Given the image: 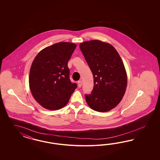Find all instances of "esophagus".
<instances>
[{
  "label": "esophagus",
  "instance_id": "1",
  "mask_svg": "<svg viewBox=\"0 0 160 160\" xmlns=\"http://www.w3.org/2000/svg\"><path fill=\"white\" fill-rule=\"evenodd\" d=\"M78 87H82V82L81 80H79L78 82Z\"/></svg>",
  "mask_w": 160,
  "mask_h": 160
}]
</instances>
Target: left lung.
I'll list each match as a JSON object with an SVG mask.
<instances>
[{
	"instance_id": "left-lung-1",
	"label": "left lung",
	"mask_w": 160,
	"mask_h": 160,
	"mask_svg": "<svg viewBox=\"0 0 160 160\" xmlns=\"http://www.w3.org/2000/svg\"><path fill=\"white\" fill-rule=\"evenodd\" d=\"M80 48L94 78L92 92L85 95L86 102L95 111H110L126 92L127 78L121 58L112 45L97 40L82 43Z\"/></svg>"
}]
</instances>
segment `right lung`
Masks as SVG:
<instances>
[{"instance_id": "add662e5", "label": "right lung", "mask_w": 160, "mask_h": 160, "mask_svg": "<svg viewBox=\"0 0 160 160\" xmlns=\"http://www.w3.org/2000/svg\"><path fill=\"white\" fill-rule=\"evenodd\" d=\"M76 48L72 43L60 42L41 50L32 64L29 86L34 99L50 110L65 106L77 88L70 80L68 61Z\"/></svg>"}]
</instances>
